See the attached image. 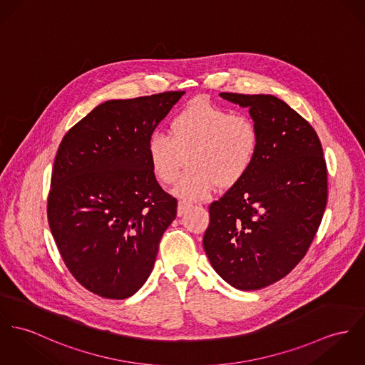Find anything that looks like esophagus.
Here are the masks:
<instances>
[{
    "instance_id": "obj_1",
    "label": "esophagus",
    "mask_w": 365,
    "mask_h": 365,
    "mask_svg": "<svg viewBox=\"0 0 365 365\" xmlns=\"http://www.w3.org/2000/svg\"><path fill=\"white\" fill-rule=\"evenodd\" d=\"M192 208V204L187 201H179L178 202V217H183L189 210Z\"/></svg>"
}]
</instances>
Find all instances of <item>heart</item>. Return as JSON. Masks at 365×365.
<instances>
[{"label": "heart", "mask_w": 365, "mask_h": 365, "mask_svg": "<svg viewBox=\"0 0 365 365\" xmlns=\"http://www.w3.org/2000/svg\"><path fill=\"white\" fill-rule=\"evenodd\" d=\"M259 135L252 118L205 100H196L170 120V136L153 133L147 140V160L155 178L173 183L189 160L190 169L173 193L202 200L220 185L232 187L252 169Z\"/></svg>", "instance_id": "b5f03b06"}]
</instances>
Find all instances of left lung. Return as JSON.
<instances>
[{
    "instance_id": "1",
    "label": "left lung",
    "mask_w": 365,
    "mask_h": 365,
    "mask_svg": "<svg viewBox=\"0 0 365 365\" xmlns=\"http://www.w3.org/2000/svg\"><path fill=\"white\" fill-rule=\"evenodd\" d=\"M220 96L249 108L259 145L249 173L210 205L202 246L225 282L257 290L286 277L309 250L327 207V164L312 126L278 97Z\"/></svg>"
}]
</instances>
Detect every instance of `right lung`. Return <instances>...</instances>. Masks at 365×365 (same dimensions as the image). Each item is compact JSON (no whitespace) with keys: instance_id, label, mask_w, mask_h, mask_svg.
<instances>
[{"instance_id":"1","label":"right lung","mask_w":365,"mask_h":365,"mask_svg":"<svg viewBox=\"0 0 365 365\" xmlns=\"http://www.w3.org/2000/svg\"><path fill=\"white\" fill-rule=\"evenodd\" d=\"M183 94L106 101L58 147L48 224L65 265L91 293L128 299L153 271L178 202L150 168L147 140Z\"/></svg>"}]
</instances>
